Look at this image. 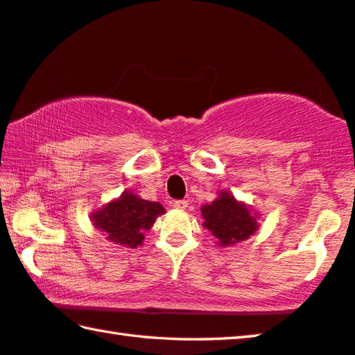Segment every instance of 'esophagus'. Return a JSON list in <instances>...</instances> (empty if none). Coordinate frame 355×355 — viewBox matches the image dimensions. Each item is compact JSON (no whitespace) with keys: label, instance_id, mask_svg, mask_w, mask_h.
Instances as JSON below:
<instances>
[{"label":"esophagus","instance_id":"obj_1","mask_svg":"<svg viewBox=\"0 0 355 355\" xmlns=\"http://www.w3.org/2000/svg\"><path fill=\"white\" fill-rule=\"evenodd\" d=\"M172 206L175 209H186L188 208V202L186 200H175V202H172Z\"/></svg>","mask_w":355,"mask_h":355}]
</instances>
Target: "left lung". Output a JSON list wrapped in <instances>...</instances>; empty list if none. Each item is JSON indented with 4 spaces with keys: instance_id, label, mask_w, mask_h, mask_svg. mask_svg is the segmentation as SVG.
Segmentation results:
<instances>
[{
    "instance_id": "8db88e82",
    "label": "left lung",
    "mask_w": 355,
    "mask_h": 355,
    "mask_svg": "<svg viewBox=\"0 0 355 355\" xmlns=\"http://www.w3.org/2000/svg\"><path fill=\"white\" fill-rule=\"evenodd\" d=\"M202 216L205 218V228L217 237L222 247L248 239L257 230V222L250 214V209L242 203H237L228 192H222L220 197L211 205H205Z\"/></svg>"
}]
</instances>
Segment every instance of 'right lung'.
Returning a JSON list of instances; mask_svg holds the SVG:
<instances>
[{
  "label": "right lung",
  "instance_id": "1",
  "mask_svg": "<svg viewBox=\"0 0 355 355\" xmlns=\"http://www.w3.org/2000/svg\"><path fill=\"white\" fill-rule=\"evenodd\" d=\"M163 212L164 208L159 203L124 192L116 202L96 211L93 222L96 228L104 231L108 241L135 248L143 243L144 231L149 230L157 216Z\"/></svg>",
  "mask_w": 355,
  "mask_h": 355
}]
</instances>
